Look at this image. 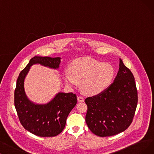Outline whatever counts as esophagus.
<instances>
[{"instance_id":"esophagus-1","label":"esophagus","mask_w":154,"mask_h":154,"mask_svg":"<svg viewBox=\"0 0 154 154\" xmlns=\"http://www.w3.org/2000/svg\"><path fill=\"white\" fill-rule=\"evenodd\" d=\"M77 99H78V101L79 102H84V98L82 96H78V98H77Z\"/></svg>"}]
</instances>
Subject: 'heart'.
<instances>
[{
	"mask_svg": "<svg viewBox=\"0 0 154 154\" xmlns=\"http://www.w3.org/2000/svg\"><path fill=\"white\" fill-rule=\"evenodd\" d=\"M69 72L64 74L66 83L77 87L82 83L83 90L88 95H97L107 89L115 76L112 65L90 57L74 60L69 67Z\"/></svg>",
	"mask_w": 154,
	"mask_h": 154,
	"instance_id": "heart-1",
	"label": "heart"
}]
</instances>
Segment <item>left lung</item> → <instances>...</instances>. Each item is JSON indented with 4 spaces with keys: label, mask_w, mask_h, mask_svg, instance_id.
I'll return each mask as SVG.
<instances>
[{
    "label": "left lung",
    "mask_w": 154,
    "mask_h": 154,
    "mask_svg": "<svg viewBox=\"0 0 154 154\" xmlns=\"http://www.w3.org/2000/svg\"><path fill=\"white\" fill-rule=\"evenodd\" d=\"M85 121L90 131L100 137H110L130 126L138 103V92L131 71L119 59L114 82L97 95L85 100Z\"/></svg>",
    "instance_id": "obj_1"
}]
</instances>
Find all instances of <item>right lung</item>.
<instances>
[{"label": "right lung", "instance_id": "add662e5", "mask_svg": "<svg viewBox=\"0 0 154 154\" xmlns=\"http://www.w3.org/2000/svg\"><path fill=\"white\" fill-rule=\"evenodd\" d=\"M60 57L35 56L20 73L14 91V106L20 121L24 128L41 137H56L63 131L71 110L77 103L76 95L59 92L47 104H35L26 96L24 81L30 67L40 64L57 69Z\"/></svg>", "mask_w": 154, "mask_h": 154}]
</instances>
